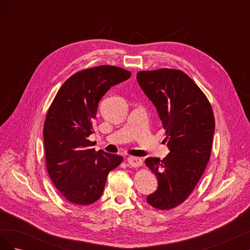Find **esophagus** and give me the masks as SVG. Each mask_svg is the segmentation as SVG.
<instances>
[{
	"mask_svg": "<svg viewBox=\"0 0 250 250\" xmlns=\"http://www.w3.org/2000/svg\"><path fill=\"white\" fill-rule=\"evenodd\" d=\"M127 162L133 168L141 167V166L143 165V160H142V158H140V157H132V156L131 157H128L127 158Z\"/></svg>",
	"mask_w": 250,
	"mask_h": 250,
	"instance_id": "obj_1",
	"label": "esophagus"
}]
</instances>
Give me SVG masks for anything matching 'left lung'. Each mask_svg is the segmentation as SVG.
<instances>
[{
	"instance_id": "left-lung-1",
	"label": "left lung",
	"mask_w": 250,
	"mask_h": 250,
	"mask_svg": "<svg viewBox=\"0 0 250 250\" xmlns=\"http://www.w3.org/2000/svg\"><path fill=\"white\" fill-rule=\"evenodd\" d=\"M137 79L156 107L170 150L162 161L146 158V166L158 181L147 202L167 210L190 196L207 168L215 131L214 112L207 96L183 71H141Z\"/></svg>"
}]
</instances>
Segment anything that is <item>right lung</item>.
Wrapping results in <instances>:
<instances>
[{"label":"right lung","mask_w":250,"mask_h":250,"mask_svg":"<svg viewBox=\"0 0 250 250\" xmlns=\"http://www.w3.org/2000/svg\"><path fill=\"white\" fill-rule=\"evenodd\" d=\"M131 76L113 65L89 67L75 73L59 88L43 125L49 176L67 201L87 206L101 197L108 173L123 157L93 148L98 104L107 90Z\"/></svg>","instance_id":"obj_1"}]
</instances>
